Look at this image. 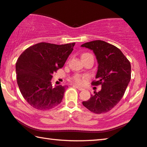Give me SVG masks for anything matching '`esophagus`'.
<instances>
[{"mask_svg": "<svg viewBox=\"0 0 147 147\" xmlns=\"http://www.w3.org/2000/svg\"><path fill=\"white\" fill-rule=\"evenodd\" d=\"M74 87H76V88H77V89H78V90H80V91H83V90H84V89H83V87H81L78 86V85H74Z\"/></svg>", "mask_w": 147, "mask_h": 147, "instance_id": "1", "label": "esophagus"}]
</instances>
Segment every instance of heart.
Returning <instances> with one entry per match:
<instances>
[{
	"mask_svg": "<svg viewBox=\"0 0 147 147\" xmlns=\"http://www.w3.org/2000/svg\"><path fill=\"white\" fill-rule=\"evenodd\" d=\"M90 55V54L86 53V54H84V55H83V56H85V55ZM85 78V77H84V76H82L78 75V74H76V75H74L73 77H72L71 80H73L74 82L78 83V84H82V83H83V81H84Z\"/></svg>",
	"mask_w": 147,
	"mask_h": 147,
	"instance_id": "b5f03b06",
	"label": "heart"
}]
</instances>
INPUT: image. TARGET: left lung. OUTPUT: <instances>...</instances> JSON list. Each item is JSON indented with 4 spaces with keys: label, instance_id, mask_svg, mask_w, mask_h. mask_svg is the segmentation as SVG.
Listing matches in <instances>:
<instances>
[{
    "label": "left lung",
    "instance_id": "obj_1",
    "mask_svg": "<svg viewBox=\"0 0 147 147\" xmlns=\"http://www.w3.org/2000/svg\"><path fill=\"white\" fill-rule=\"evenodd\" d=\"M81 47L91 49L95 55L98 66L96 80L91 84L102 86L83 105L95 114L108 112L120 101L129 83V61L118 48L103 40H92Z\"/></svg>",
    "mask_w": 147,
    "mask_h": 147
}]
</instances>
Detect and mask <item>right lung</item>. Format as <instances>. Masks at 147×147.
Here are the masks:
<instances>
[{
    "mask_svg": "<svg viewBox=\"0 0 147 147\" xmlns=\"http://www.w3.org/2000/svg\"><path fill=\"white\" fill-rule=\"evenodd\" d=\"M76 42H39L26 49L16 64L17 83L27 102L37 110H48L62 102L67 86L53 87V74L62 68Z\"/></svg>",
    "mask_w": 147,
    "mask_h": 147,
    "instance_id": "obj_1",
    "label": "right lung"
}]
</instances>
